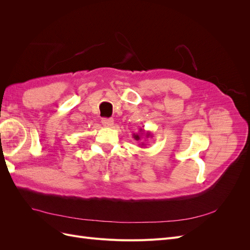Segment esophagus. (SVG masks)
<instances>
[{"label": "esophagus", "instance_id": "34e87169", "mask_svg": "<svg viewBox=\"0 0 250 250\" xmlns=\"http://www.w3.org/2000/svg\"><path fill=\"white\" fill-rule=\"evenodd\" d=\"M102 125L104 126V127H106V128H109V127H111L112 125H113V120L112 119H106V118H104V119H102Z\"/></svg>", "mask_w": 250, "mask_h": 250}]
</instances>
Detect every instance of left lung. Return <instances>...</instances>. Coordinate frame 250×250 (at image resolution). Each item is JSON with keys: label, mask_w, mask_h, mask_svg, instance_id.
<instances>
[{"label": "left lung", "mask_w": 250, "mask_h": 250, "mask_svg": "<svg viewBox=\"0 0 250 250\" xmlns=\"http://www.w3.org/2000/svg\"><path fill=\"white\" fill-rule=\"evenodd\" d=\"M132 135H133V139H134L135 141L141 142V143L139 144V145H141L142 147L146 146V142L143 141V138H145L146 140L144 141H146V139L152 138V133H151L150 131H145V129H144V128H140V129H139V133H133Z\"/></svg>", "instance_id": "obj_1"}]
</instances>
